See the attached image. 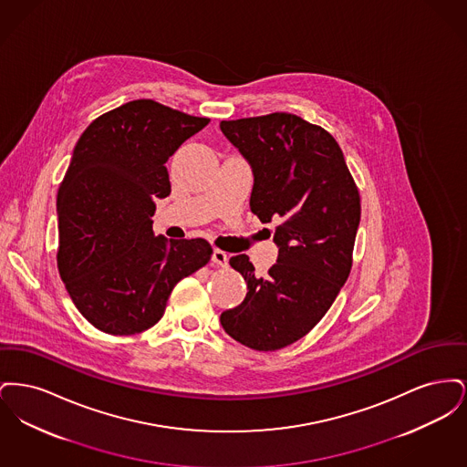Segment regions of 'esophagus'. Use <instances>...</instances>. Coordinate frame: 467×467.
<instances>
[{"instance_id":"34e87169","label":"esophagus","mask_w":467,"mask_h":467,"mask_svg":"<svg viewBox=\"0 0 467 467\" xmlns=\"http://www.w3.org/2000/svg\"><path fill=\"white\" fill-rule=\"evenodd\" d=\"M212 263L219 267L227 266V254H225L223 250L215 248V250H213V255H212Z\"/></svg>"}]
</instances>
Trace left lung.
Masks as SVG:
<instances>
[{
    "instance_id": "8db88e82",
    "label": "left lung",
    "mask_w": 467,
    "mask_h": 467,
    "mask_svg": "<svg viewBox=\"0 0 467 467\" xmlns=\"http://www.w3.org/2000/svg\"><path fill=\"white\" fill-rule=\"evenodd\" d=\"M221 130L250 162V210L261 223H276L280 248L263 276L248 255L229 259L248 292L221 324L244 347L275 352L310 333L347 282L360 196L333 134L297 115L223 120Z\"/></svg>"
}]
</instances>
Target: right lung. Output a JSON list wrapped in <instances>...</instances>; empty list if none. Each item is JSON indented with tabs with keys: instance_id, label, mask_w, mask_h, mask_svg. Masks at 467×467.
<instances>
[{
	"instance_id": "add662e5",
	"label": "right lung",
	"mask_w": 467,
	"mask_h": 467,
	"mask_svg": "<svg viewBox=\"0 0 467 467\" xmlns=\"http://www.w3.org/2000/svg\"><path fill=\"white\" fill-rule=\"evenodd\" d=\"M210 119L134 99L94 119L57 192V267L90 324L113 336L156 326L178 282L208 265L202 238L154 236L157 198L171 192L166 161Z\"/></svg>"
}]
</instances>
